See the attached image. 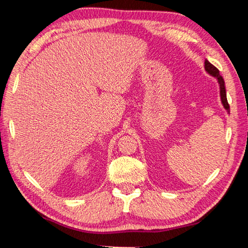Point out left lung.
I'll return each mask as SVG.
<instances>
[{
	"instance_id": "1",
	"label": "left lung",
	"mask_w": 248,
	"mask_h": 248,
	"mask_svg": "<svg viewBox=\"0 0 248 248\" xmlns=\"http://www.w3.org/2000/svg\"><path fill=\"white\" fill-rule=\"evenodd\" d=\"M204 70L207 71V73L211 75V77L216 78L217 79V83H219L220 86V97H221V102L223 107L228 110L230 114V105L228 103V99H226V92H225V85H224V79L220 75L219 70H217L215 65H212L208 60L204 61Z\"/></svg>"
}]
</instances>
